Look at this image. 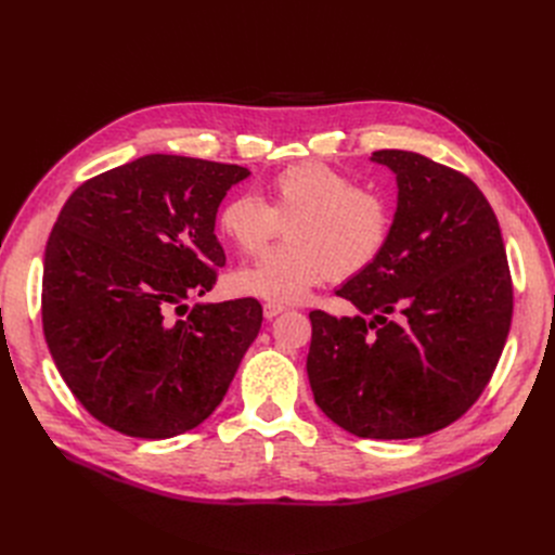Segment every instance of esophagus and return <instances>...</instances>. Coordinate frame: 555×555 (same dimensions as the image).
Instances as JSON below:
<instances>
[{
  "label": "esophagus",
  "mask_w": 555,
  "mask_h": 555,
  "mask_svg": "<svg viewBox=\"0 0 555 555\" xmlns=\"http://www.w3.org/2000/svg\"><path fill=\"white\" fill-rule=\"evenodd\" d=\"M285 310V306H281V304H266V306H262V314H266L268 319H274L276 314H281Z\"/></svg>",
  "instance_id": "obj_1"
}]
</instances>
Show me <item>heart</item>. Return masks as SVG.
<instances>
[{
  "instance_id": "1",
  "label": "heart",
  "mask_w": 555,
  "mask_h": 555,
  "mask_svg": "<svg viewBox=\"0 0 555 555\" xmlns=\"http://www.w3.org/2000/svg\"><path fill=\"white\" fill-rule=\"evenodd\" d=\"M220 236L243 254H258L287 224V243L236 274L245 295L270 304L304 301L328 274L366 272L389 245L393 209L387 195L362 189L351 175L322 162L279 170L268 197L231 195L216 218Z\"/></svg>"
}]
</instances>
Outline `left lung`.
<instances>
[{
    "mask_svg": "<svg viewBox=\"0 0 555 555\" xmlns=\"http://www.w3.org/2000/svg\"><path fill=\"white\" fill-rule=\"evenodd\" d=\"M396 172L391 238L337 297L312 310L314 402L362 439H416L477 402L511 331L513 281L498 216L463 172L410 151H375Z\"/></svg>",
    "mask_w": 555,
    "mask_h": 555,
    "instance_id": "left-lung-1",
    "label": "left lung"
}]
</instances>
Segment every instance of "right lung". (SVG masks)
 Returning <instances> with one entry per match:
<instances>
[{
  "label": "right lung",
  "instance_id": "obj_1",
  "mask_svg": "<svg viewBox=\"0 0 555 555\" xmlns=\"http://www.w3.org/2000/svg\"><path fill=\"white\" fill-rule=\"evenodd\" d=\"M247 168L145 155L80 184L44 251L42 328L80 404L134 439H170L222 402L262 322L256 299L195 304L224 251L216 214Z\"/></svg>",
  "mask_w": 555,
  "mask_h": 555
}]
</instances>
